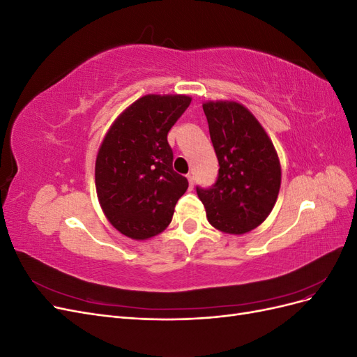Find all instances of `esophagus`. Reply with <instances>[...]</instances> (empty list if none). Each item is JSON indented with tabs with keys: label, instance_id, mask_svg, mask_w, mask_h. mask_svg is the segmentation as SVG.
I'll list each match as a JSON object with an SVG mask.
<instances>
[{
	"label": "esophagus",
	"instance_id": "obj_1",
	"mask_svg": "<svg viewBox=\"0 0 357 357\" xmlns=\"http://www.w3.org/2000/svg\"><path fill=\"white\" fill-rule=\"evenodd\" d=\"M188 180H189V186H190V189H192L193 185H195V177H193L192 174H189V176H188Z\"/></svg>",
	"mask_w": 357,
	"mask_h": 357
}]
</instances>
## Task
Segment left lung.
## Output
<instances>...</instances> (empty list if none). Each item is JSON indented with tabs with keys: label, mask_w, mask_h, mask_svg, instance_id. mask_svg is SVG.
<instances>
[{
	"label": "left lung",
	"mask_w": 357,
	"mask_h": 357,
	"mask_svg": "<svg viewBox=\"0 0 357 357\" xmlns=\"http://www.w3.org/2000/svg\"><path fill=\"white\" fill-rule=\"evenodd\" d=\"M202 109L220 168L218 181L210 189L197 188V193L213 228L232 235L247 234L275 205L282 185L277 150L243 104L207 101Z\"/></svg>",
	"instance_id": "left-lung-1"
}]
</instances>
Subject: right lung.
<instances>
[{"instance_id":"right-lung-1","label":"right lung","mask_w":357,"mask_h":357,"mask_svg":"<svg viewBox=\"0 0 357 357\" xmlns=\"http://www.w3.org/2000/svg\"><path fill=\"white\" fill-rule=\"evenodd\" d=\"M188 95L149 93L116 117L95 160L96 195L105 218L132 240H147L171 223L189 183L172 169L168 132L185 113Z\"/></svg>"}]
</instances>
